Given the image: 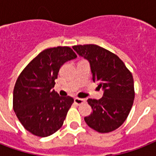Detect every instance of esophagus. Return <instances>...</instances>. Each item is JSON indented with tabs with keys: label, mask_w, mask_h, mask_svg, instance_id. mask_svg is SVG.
Segmentation results:
<instances>
[{
	"label": "esophagus",
	"mask_w": 156,
	"mask_h": 156,
	"mask_svg": "<svg viewBox=\"0 0 156 156\" xmlns=\"http://www.w3.org/2000/svg\"><path fill=\"white\" fill-rule=\"evenodd\" d=\"M85 102H86L85 99H79V98H75V99H74V103H75L76 104H78V105L83 104V103H85Z\"/></svg>",
	"instance_id": "obj_1"
}]
</instances>
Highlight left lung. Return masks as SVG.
<instances>
[{"mask_svg": "<svg viewBox=\"0 0 156 156\" xmlns=\"http://www.w3.org/2000/svg\"><path fill=\"white\" fill-rule=\"evenodd\" d=\"M73 48L88 61L93 82L104 91L100 100H87L92 112L84 117L86 123L100 133L115 130L126 121L133 106L132 73L116 55L98 45H78Z\"/></svg>", "mask_w": 156, "mask_h": 156, "instance_id": "1", "label": "left lung"}]
</instances>
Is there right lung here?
Listing matches in <instances>:
<instances>
[{
  "label": "right lung",
  "mask_w": 156,
  "mask_h": 156,
  "mask_svg": "<svg viewBox=\"0 0 156 156\" xmlns=\"http://www.w3.org/2000/svg\"><path fill=\"white\" fill-rule=\"evenodd\" d=\"M76 57L69 47L48 48L33 59L17 79L13 110L24 128L34 135L48 137L63 125L73 99L60 96L52 88L61 66Z\"/></svg>",
  "instance_id": "1"
}]
</instances>
